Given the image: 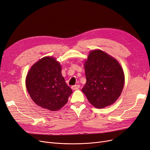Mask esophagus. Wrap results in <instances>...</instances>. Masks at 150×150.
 I'll list each match as a JSON object with an SVG mask.
<instances>
[{
  "instance_id": "34e87169",
  "label": "esophagus",
  "mask_w": 150,
  "mask_h": 150,
  "mask_svg": "<svg viewBox=\"0 0 150 150\" xmlns=\"http://www.w3.org/2000/svg\"><path fill=\"white\" fill-rule=\"evenodd\" d=\"M80 88V85H75L71 86V89L72 90H77Z\"/></svg>"
}]
</instances>
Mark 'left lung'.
Instances as JSON below:
<instances>
[{
	"mask_svg": "<svg viewBox=\"0 0 150 150\" xmlns=\"http://www.w3.org/2000/svg\"><path fill=\"white\" fill-rule=\"evenodd\" d=\"M86 82L82 88L89 102L97 108L115 103L125 83V76L118 61L100 50L91 51L84 65Z\"/></svg>",
	"mask_w": 150,
	"mask_h": 150,
	"instance_id": "obj_1",
	"label": "left lung"
}]
</instances>
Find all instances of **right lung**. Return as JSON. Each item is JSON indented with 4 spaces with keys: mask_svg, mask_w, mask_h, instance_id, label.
I'll return each instance as SVG.
<instances>
[{
    "mask_svg": "<svg viewBox=\"0 0 150 150\" xmlns=\"http://www.w3.org/2000/svg\"><path fill=\"white\" fill-rule=\"evenodd\" d=\"M61 71L60 63L50 57H43L31 67L27 75L26 87L37 105L57 111L67 103L72 90Z\"/></svg>",
    "mask_w": 150,
    "mask_h": 150,
    "instance_id": "add662e5",
    "label": "right lung"
}]
</instances>
